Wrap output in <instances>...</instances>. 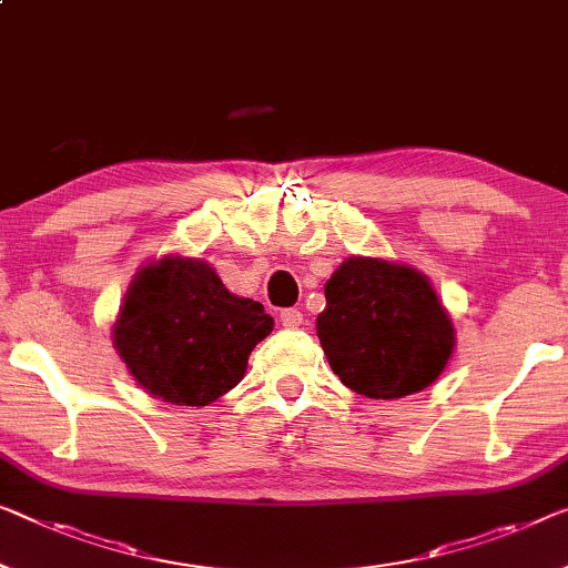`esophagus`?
<instances>
[{"instance_id":"1","label":"esophagus","mask_w":568,"mask_h":568,"mask_svg":"<svg viewBox=\"0 0 568 568\" xmlns=\"http://www.w3.org/2000/svg\"><path fill=\"white\" fill-rule=\"evenodd\" d=\"M281 321L285 328H298L303 324V313L298 308H285L281 311Z\"/></svg>"}]
</instances>
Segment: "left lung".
<instances>
[{"label": "left lung", "mask_w": 568, "mask_h": 568, "mask_svg": "<svg viewBox=\"0 0 568 568\" xmlns=\"http://www.w3.org/2000/svg\"><path fill=\"white\" fill-rule=\"evenodd\" d=\"M324 295L316 332L334 375L349 390L397 400L442 377L456 328L420 270L383 257H346Z\"/></svg>", "instance_id": "obj_1"}]
</instances>
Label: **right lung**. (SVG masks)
I'll use <instances>...</instances> for the list:
<instances>
[{
    "label": "right lung",
    "instance_id": "1",
    "mask_svg": "<svg viewBox=\"0 0 568 568\" xmlns=\"http://www.w3.org/2000/svg\"><path fill=\"white\" fill-rule=\"evenodd\" d=\"M273 326L262 303L226 291L206 260L165 255L134 273L112 344L152 397L201 408L240 383Z\"/></svg>",
    "mask_w": 568,
    "mask_h": 568
}]
</instances>
